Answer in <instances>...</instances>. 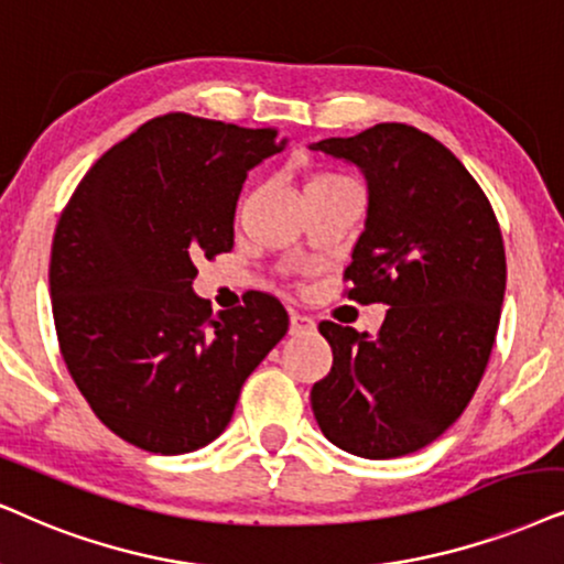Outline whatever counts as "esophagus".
Returning a JSON list of instances; mask_svg holds the SVG:
<instances>
[{"instance_id": "esophagus-1", "label": "esophagus", "mask_w": 564, "mask_h": 564, "mask_svg": "<svg viewBox=\"0 0 564 564\" xmlns=\"http://www.w3.org/2000/svg\"><path fill=\"white\" fill-rule=\"evenodd\" d=\"M291 335H299V333H306L315 327V319L306 317V315H299V312H291Z\"/></svg>"}]
</instances>
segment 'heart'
<instances>
[{
    "instance_id": "heart-1",
    "label": "heart",
    "mask_w": 564,
    "mask_h": 564,
    "mask_svg": "<svg viewBox=\"0 0 564 564\" xmlns=\"http://www.w3.org/2000/svg\"><path fill=\"white\" fill-rule=\"evenodd\" d=\"M351 180H346L344 174H335V171H319V174L312 176L306 182V187H330V184H348Z\"/></svg>"
}]
</instances>
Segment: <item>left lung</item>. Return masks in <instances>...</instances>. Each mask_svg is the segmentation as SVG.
<instances>
[{
	"mask_svg": "<svg viewBox=\"0 0 564 564\" xmlns=\"http://www.w3.org/2000/svg\"><path fill=\"white\" fill-rule=\"evenodd\" d=\"M312 148L365 171L346 296L390 306L377 338L319 323L333 367L312 411L333 445L401 458L455 424L489 365L508 281L500 224L466 166L416 127L384 122Z\"/></svg>",
	"mask_w": 564,
	"mask_h": 564,
	"instance_id": "left-lung-1",
	"label": "left lung"
}]
</instances>
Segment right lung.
<instances>
[{"mask_svg": "<svg viewBox=\"0 0 564 564\" xmlns=\"http://www.w3.org/2000/svg\"><path fill=\"white\" fill-rule=\"evenodd\" d=\"M281 148L273 127L163 113L93 163L64 205L48 262L62 359L93 413L140 451L216 440L289 330L275 296L213 315L192 291L195 260L231 252L247 171Z\"/></svg>", "mask_w": 564, "mask_h": 564, "instance_id": "1", "label": "right lung"}]
</instances>
